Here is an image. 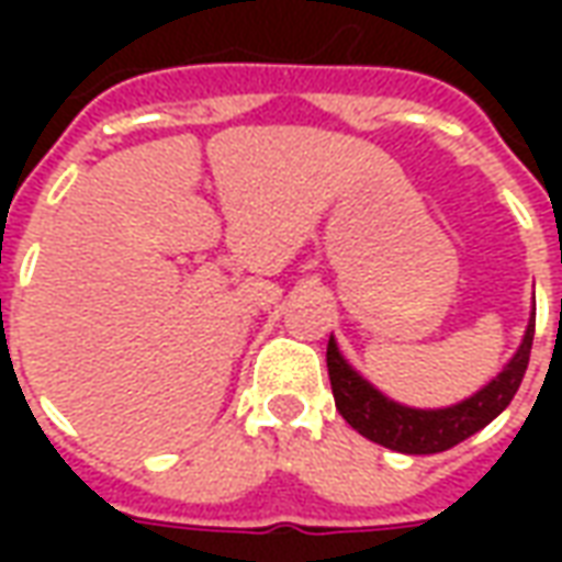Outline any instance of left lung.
<instances>
[{"instance_id":"left-lung-1","label":"left lung","mask_w":562,"mask_h":562,"mask_svg":"<svg viewBox=\"0 0 562 562\" xmlns=\"http://www.w3.org/2000/svg\"><path fill=\"white\" fill-rule=\"evenodd\" d=\"M532 334H536V306H532L518 352L508 358V364L472 397L446 406V409H413V406H403V403L385 397L342 358L337 340L330 337L328 376L330 389H334V403L342 418L370 442H379V446L401 451V454L448 451L487 427L518 394L520 379L530 364Z\"/></svg>"}]
</instances>
